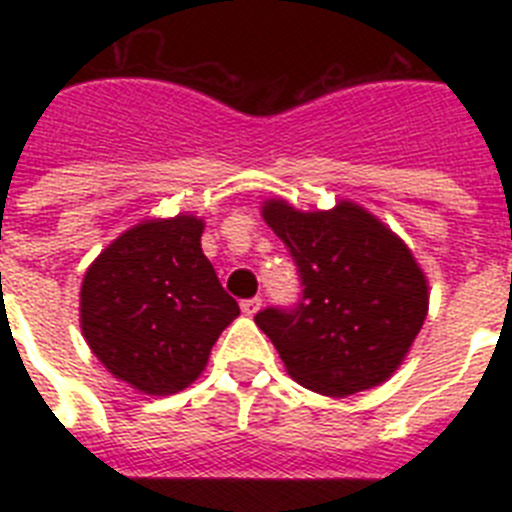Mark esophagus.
I'll return each mask as SVG.
<instances>
[{
    "mask_svg": "<svg viewBox=\"0 0 512 512\" xmlns=\"http://www.w3.org/2000/svg\"><path fill=\"white\" fill-rule=\"evenodd\" d=\"M241 310L246 312V315H256V312L261 310V297H251V300H243Z\"/></svg>",
    "mask_w": 512,
    "mask_h": 512,
    "instance_id": "obj_1",
    "label": "esophagus"
}]
</instances>
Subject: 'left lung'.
Here are the masks:
<instances>
[{"label": "left lung", "instance_id": "obj_1", "mask_svg": "<svg viewBox=\"0 0 512 512\" xmlns=\"http://www.w3.org/2000/svg\"><path fill=\"white\" fill-rule=\"evenodd\" d=\"M261 215L289 248L305 287L295 310L266 307L253 318L289 377L328 397L387 382L428 315V279L413 251L348 200L315 212L266 200Z\"/></svg>", "mask_w": 512, "mask_h": 512}]
</instances>
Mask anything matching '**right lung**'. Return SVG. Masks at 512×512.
Listing matches in <instances>:
<instances>
[{
	"instance_id": "1",
	"label": "right lung",
	"mask_w": 512,
	"mask_h": 512,
	"mask_svg": "<svg viewBox=\"0 0 512 512\" xmlns=\"http://www.w3.org/2000/svg\"><path fill=\"white\" fill-rule=\"evenodd\" d=\"M205 220L153 217L120 233L84 274L81 333L120 382L174 395L205 372L241 310L202 253Z\"/></svg>"
}]
</instances>
